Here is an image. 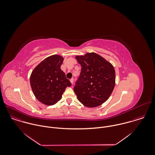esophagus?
Returning a JSON list of instances; mask_svg holds the SVG:
<instances>
[{"label":"esophagus","instance_id":"1","mask_svg":"<svg viewBox=\"0 0 155 155\" xmlns=\"http://www.w3.org/2000/svg\"><path fill=\"white\" fill-rule=\"evenodd\" d=\"M70 82L71 83V84H73V82H74V79H73V78H71V79L70 80Z\"/></svg>","mask_w":155,"mask_h":155}]
</instances>
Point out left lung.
Returning a JSON list of instances; mask_svg holds the SVG:
<instances>
[{"label":"left lung","mask_w":155,"mask_h":155,"mask_svg":"<svg viewBox=\"0 0 155 155\" xmlns=\"http://www.w3.org/2000/svg\"><path fill=\"white\" fill-rule=\"evenodd\" d=\"M82 67L74 91L78 100L88 107H98L110 97L116 82L113 66L95 52L76 55Z\"/></svg>","instance_id":"1"}]
</instances>
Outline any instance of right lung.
<instances>
[{"mask_svg": "<svg viewBox=\"0 0 155 155\" xmlns=\"http://www.w3.org/2000/svg\"><path fill=\"white\" fill-rule=\"evenodd\" d=\"M64 58L52 55L44 59L32 71L30 82L35 97L42 104L52 106L62 98L67 87L71 85L61 69Z\"/></svg>", "mask_w": 155, "mask_h": 155, "instance_id": "add662e5", "label": "right lung"}]
</instances>
